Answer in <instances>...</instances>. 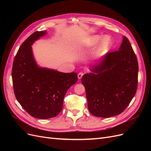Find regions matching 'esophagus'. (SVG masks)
I'll list each match as a JSON object with an SVG mask.
<instances>
[{"mask_svg": "<svg viewBox=\"0 0 151 151\" xmlns=\"http://www.w3.org/2000/svg\"><path fill=\"white\" fill-rule=\"evenodd\" d=\"M83 75H84V73L83 72H79V74H78V79H81Z\"/></svg>", "mask_w": 151, "mask_h": 151, "instance_id": "34e87169", "label": "esophagus"}]
</instances>
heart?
<instances>
[{"label":"heart","instance_id":"heart-1","mask_svg":"<svg viewBox=\"0 0 151 151\" xmlns=\"http://www.w3.org/2000/svg\"><path fill=\"white\" fill-rule=\"evenodd\" d=\"M100 41L98 46L96 50L95 54L96 55H101L108 50L110 48L112 45L111 38L109 36L93 35L90 36L83 43V47L85 49H89L94 47Z\"/></svg>","mask_w":151,"mask_h":151}]
</instances>
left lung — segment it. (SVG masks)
<instances>
[{"label": "left lung", "instance_id": "left-lung-1", "mask_svg": "<svg viewBox=\"0 0 151 151\" xmlns=\"http://www.w3.org/2000/svg\"><path fill=\"white\" fill-rule=\"evenodd\" d=\"M81 79L89 112L98 117L120 115L135 94L139 66L129 40L123 37L118 51L108 52Z\"/></svg>", "mask_w": 151, "mask_h": 151}]
</instances>
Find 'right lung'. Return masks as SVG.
Instances as JSON below:
<instances>
[{"label": "right lung", "instance_id": "1", "mask_svg": "<svg viewBox=\"0 0 151 151\" xmlns=\"http://www.w3.org/2000/svg\"><path fill=\"white\" fill-rule=\"evenodd\" d=\"M47 33V31H36L22 43L12 69L17 101L30 115L39 119L57 116L62 109L67 91L77 81L76 72L63 73L36 63L31 46Z\"/></svg>", "mask_w": 151, "mask_h": 151}]
</instances>
